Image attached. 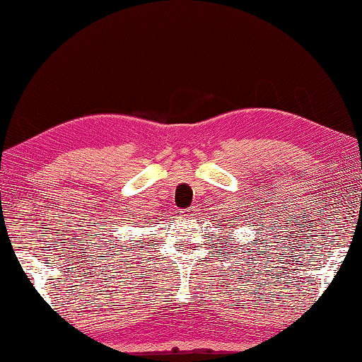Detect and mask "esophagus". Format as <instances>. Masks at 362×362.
Wrapping results in <instances>:
<instances>
[{
  "mask_svg": "<svg viewBox=\"0 0 362 362\" xmlns=\"http://www.w3.org/2000/svg\"><path fill=\"white\" fill-rule=\"evenodd\" d=\"M180 213L182 216H194L197 213V209H195V206H190V208H186V209H181Z\"/></svg>",
  "mask_w": 362,
  "mask_h": 362,
  "instance_id": "34e87169",
  "label": "esophagus"
}]
</instances>
